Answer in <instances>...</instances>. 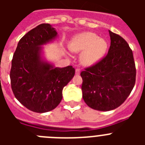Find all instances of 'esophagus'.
Wrapping results in <instances>:
<instances>
[{
  "instance_id": "obj_1",
  "label": "esophagus",
  "mask_w": 145,
  "mask_h": 145,
  "mask_svg": "<svg viewBox=\"0 0 145 145\" xmlns=\"http://www.w3.org/2000/svg\"><path fill=\"white\" fill-rule=\"evenodd\" d=\"M80 73V70H79V69H76V70H75V74H76V75H79Z\"/></svg>"
}]
</instances>
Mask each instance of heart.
<instances>
[{"label": "heart", "mask_w": 145, "mask_h": 145, "mask_svg": "<svg viewBox=\"0 0 145 145\" xmlns=\"http://www.w3.org/2000/svg\"><path fill=\"white\" fill-rule=\"evenodd\" d=\"M108 43L94 33L86 32L77 35L71 40L69 48L75 53L81 52L80 62L84 66H92L103 59L107 51Z\"/></svg>", "instance_id": "b5f03b06"}]
</instances>
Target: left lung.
<instances>
[{"label": "left lung", "instance_id": "8db88e82", "mask_svg": "<svg viewBox=\"0 0 145 145\" xmlns=\"http://www.w3.org/2000/svg\"><path fill=\"white\" fill-rule=\"evenodd\" d=\"M110 46L105 58L81 72L83 99L91 108L109 111L121 105L135 85L133 52L125 40L109 30Z\"/></svg>", "mask_w": 145, "mask_h": 145}]
</instances>
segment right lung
I'll list each match as a JSON object with an SVG mask.
<instances>
[{
	"label": "right lung",
	"mask_w": 145,
	"mask_h": 145,
	"mask_svg": "<svg viewBox=\"0 0 145 145\" xmlns=\"http://www.w3.org/2000/svg\"><path fill=\"white\" fill-rule=\"evenodd\" d=\"M58 36L49 24L33 28L17 44L10 72L15 97L35 112H49L59 105L63 88L75 75L72 66L58 67L43 56V46Z\"/></svg>",
	"instance_id": "obj_1"
}]
</instances>
